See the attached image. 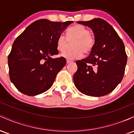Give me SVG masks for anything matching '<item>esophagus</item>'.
<instances>
[{
	"mask_svg": "<svg viewBox=\"0 0 134 134\" xmlns=\"http://www.w3.org/2000/svg\"><path fill=\"white\" fill-rule=\"evenodd\" d=\"M72 62L71 60H67V64H69V63Z\"/></svg>",
	"mask_w": 134,
	"mask_h": 134,
	"instance_id": "1",
	"label": "esophagus"
}]
</instances>
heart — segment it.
I'll list each match as a JSON object with an SVG mask.
<instances>
[{"label": "heart", "instance_id": "b5f03b06", "mask_svg": "<svg viewBox=\"0 0 134 134\" xmlns=\"http://www.w3.org/2000/svg\"><path fill=\"white\" fill-rule=\"evenodd\" d=\"M72 44L73 50L65 51L61 53V56L69 60L80 58L83 52L87 53L91 51L94 44V38L90 35V31L84 26L77 24L69 27L67 31V38L61 34L57 40L58 50L63 52L69 45V41L74 40Z\"/></svg>", "mask_w": 134, "mask_h": 134}]
</instances>
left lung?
Returning a JSON list of instances; mask_svg holds the SVG:
<instances>
[{
    "mask_svg": "<svg viewBox=\"0 0 134 134\" xmlns=\"http://www.w3.org/2000/svg\"><path fill=\"white\" fill-rule=\"evenodd\" d=\"M88 26L94 35V44L87 58L76 61L74 82L81 93L99 97L110 93L121 82L127 56L123 41L113 27L100 18L77 21Z\"/></svg>",
    "mask_w": 134,
    "mask_h": 134,
    "instance_id": "obj_1",
    "label": "left lung"
}]
</instances>
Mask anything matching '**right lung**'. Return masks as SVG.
Wrapping results in <instances>:
<instances>
[{
    "label": "right lung",
    "instance_id": "right-lung-1",
    "mask_svg": "<svg viewBox=\"0 0 134 134\" xmlns=\"http://www.w3.org/2000/svg\"><path fill=\"white\" fill-rule=\"evenodd\" d=\"M72 23L37 20L17 37L8 56V65L10 81L20 92L36 96L52 87L66 64L65 58L52 56L58 53V36Z\"/></svg>",
    "mask_w": 134,
    "mask_h": 134
}]
</instances>
